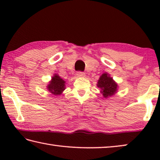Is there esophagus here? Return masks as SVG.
I'll return each instance as SVG.
<instances>
[{
	"label": "esophagus",
	"mask_w": 160,
	"mask_h": 160,
	"mask_svg": "<svg viewBox=\"0 0 160 160\" xmlns=\"http://www.w3.org/2000/svg\"><path fill=\"white\" fill-rule=\"evenodd\" d=\"M76 76L78 77V78H82V77H85V72L79 71V72H77Z\"/></svg>",
	"instance_id": "34e87169"
}]
</instances>
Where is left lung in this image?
Instances as JSON below:
<instances>
[{
    "mask_svg": "<svg viewBox=\"0 0 160 160\" xmlns=\"http://www.w3.org/2000/svg\"><path fill=\"white\" fill-rule=\"evenodd\" d=\"M97 85L101 89V93L105 98L113 96L117 92L118 85L107 72L100 76Z\"/></svg>",
    "mask_w": 160,
    "mask_h": 160,
    "instance_id": "obj_1",
    "label": "left lung"
}]
</instances>
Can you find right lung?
Returning a JSON list of instances; mask_svg holds the SVG:
<instances>
[{
  "instance_id": "add662e5",
  "label": "right lung",
  "mask_w": 160,
  "mask_h": 160,
  "mask_svg": "<svg viewBox=\"0 0 160 160\" xmlns=\"http://www.w3.org/2000/svg\"><path fill=\"white\" fill-rule=\"evenodd\" d=\"M66 81H64L59 75L54 74L52 79L47 85L48 90L54 95H60L66 89Z\"/></svg>"
}]
</instances>
